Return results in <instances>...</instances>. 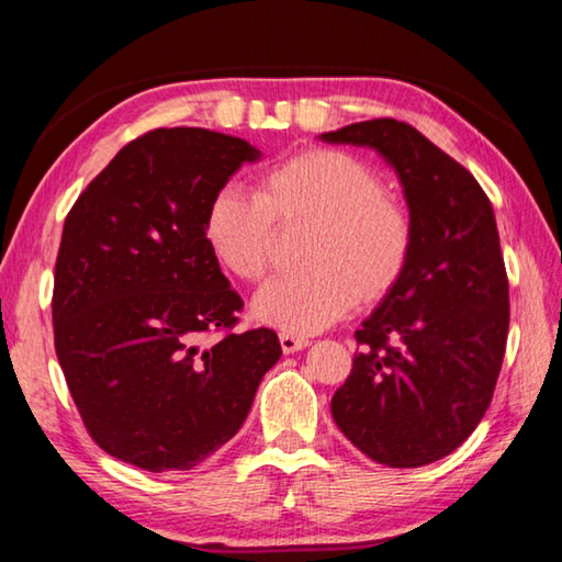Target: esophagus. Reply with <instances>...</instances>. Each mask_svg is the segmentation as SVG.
Returning <instances> with one entry per match:
<instances>
[{"label": "esophagus", "mask_w": 562, "mask_h": 562, "mask_svg": "<svg viewBox=\"0 0 562 562\" xmlns=\"http://www.w3.org/2000/svg\"><path fill=\"white\" fill-rule=\"evenodd\" d=\"M280 347H282L284 355H294V351L310 347V339L294 337V335H288V331H282V335H280Z\"/></svg>", "instance_id": "34e87169"}]
</instances>
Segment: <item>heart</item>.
<instances>
[{
	"instance_id": "b5f03b06",
	"label": "heart",
	"mask_w": 562,
	"mask_h": 562,
	"mask_svg": "<svg viewBox=\"0 0 562 562\" xmlns=\"http://www.w3.org/2000/svg\"><path fill=\"white\" fill-rule=\"evenodd\" d=\"M310 231L304 272L278 280L252 302L262 325L315 335L347 312L386 300L404 280L416 221L404 198L364 160L337 148H304L258 178V195L221 188L203 217L207 250L243 282L268 278L280 233Z\"/></svg>"
}]
</instances>
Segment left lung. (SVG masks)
Instances as JSON below:
<instances>
[{
	"label": "left lung",
	"instance_id": "obj_1",
	"mask_svg": "<svg viewBox=\"0 0 562 562\" xmlns=\"http://www.w3.org/2000/svg\"><path fill=\"white\" fill-rule=\"evenodd\" d=\"M394 166L416 221L404 280L364 319L351 372L331 396L339 431L389 469L443 459L491 406L510 302L496 217L469 170L394 119L322 133Z\"/></svg>",
	"mask_w": 562,
	"mask_h": 562
}]
</instances>
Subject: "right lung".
I'll return each instance as SVG.
<instances>
[{"label":"right lung","instance_id":"1","mask_svg":"<svg viewBox=\"0 0 562 562\" xmlns=\"http://www.w3.org/2000/svg\"><path fill=\"white\" fill-rule=\"evenodd\" d=\"M258 158L225 133L148 131L66 215L54 347L83 426L113 459L190 471L237 434L282 355L268 327L235 331L243 300L203 237L211 198Z\"/></svg>","mask_w":562,"mask_h":562}]
</instances>
